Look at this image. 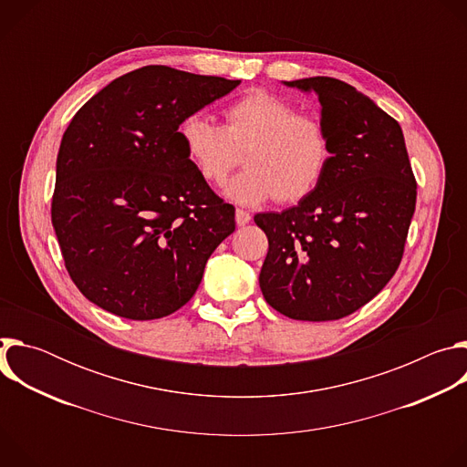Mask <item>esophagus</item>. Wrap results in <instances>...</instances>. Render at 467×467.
<instances>
[{"label": "esophagus", "instance_id": "esophagus-1", "mask_svg": "<svg viewBox=\"0 0 467 467\" xmlns=\"http://www.w3.org/2000/svg\"><path fill=\"white\" fill-rule=\"evenodd\" d=\"M249 222H251V214L247 211H244V209H236V223L238 225H245Z\"/></svg>", "mask_w": 467, "mask_h": 467}]
</instances>
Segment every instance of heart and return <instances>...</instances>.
<instances>
[{
	"label": "heart",
	"mask_w": 467,
	"mask_h": 467,
	"mask_svg": "<svg viewBox=\"0 0 467 467\" xmlns=\"http://www.w3.org/2000/svg\"><path fill=\"white\" fill-rule=\"evenodd\" d=\"M218 125L203 112L188 114L179 125L186 159L203 181L220 184L244 151L247 166L225 186V195L242 205L275 197L279 203L305 199L330 162V139L323 121L268 92L249 90L223 110Z\"/></svg>",
	"instance_id": "1"
}]
</instances>
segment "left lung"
<instances>
[{"instance_id":"left-lung-1","label":"left lung","mask_w":467,"mask_h":467,"mask_svg":"<svg viewBox=\"0 0 467 467\" xmlns=\"http://www.w3.org/2000/svg\"><path fill=\"white\" fill-rule=\"evenodd\" d=\"M286 85L317 94L332 157L299 205L254 216L268 236L258 283L292 319H342L395 275L418 184L401 125L368 96L332 78Z\"/></svg>"}]
</instances>
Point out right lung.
<instances>
[{
    "instance_id": "right-lung-1",
    "label": "right lung",
    "mask_w": 467,
    "mask_h": 467,
    "mask_svg": "<svg viewBox=\"0 0 467 467\" xmlns=\"http://www.w3.org/2000/svg\"><path fill=\"white\" fill-rule=\"evenodd\" d=\"M238 85L144 66L72 118L57 155L51 222L88 301L146 321L192 299L209 256L234 231V207L186 159L179 125Z\"/></svg>"
}]
</instances>
